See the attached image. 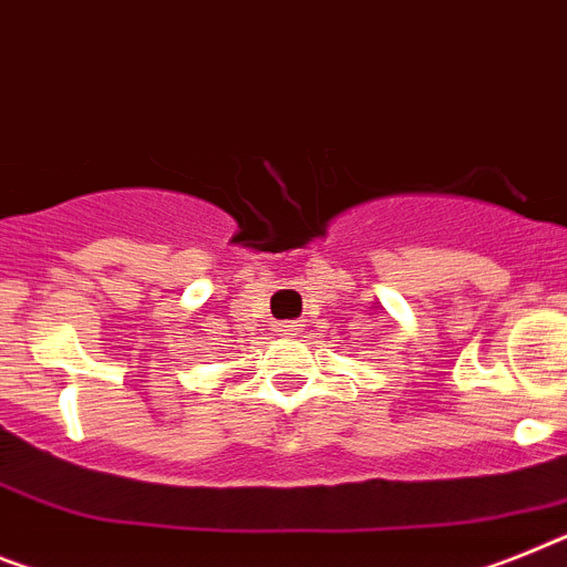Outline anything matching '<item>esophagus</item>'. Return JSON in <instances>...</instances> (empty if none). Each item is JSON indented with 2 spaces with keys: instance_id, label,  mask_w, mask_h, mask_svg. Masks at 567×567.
Listing matches in <instances>:
<instances>
[{
  "instance_id": "34e87169",
  "label": "esophagus",
  "mask_w": 567,
  "mask_h": 567,
  "mask_svg": "<svg viewBox=\"0 0 567 567\" xmlns=\"http://www.w3.org/2000/svg\"><path fill=\"white\" fill-rule=\"evenodd\" d=\"M282 331H293V326H282Z\"/></svg>"
}]
</instances>
